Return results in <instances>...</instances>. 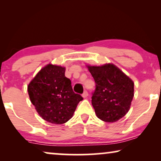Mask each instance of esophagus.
<instances>
[{"label":"esophagus","mask_w":161,"mask_h":161,"mask_svg":"<svg viewBox=\"0 0 161 161\" xmlns=\"http://www.w3.org/2000/svg\"><path fill=\"white\" fill-rule=\"evenodd\" d=\"M88 95H89V94H88V92H87L86 91L83 92V93L82 94V97H83V98H86V97H87Z\"/></svg>","instance_id":"esophagus-1"}]
</instances>
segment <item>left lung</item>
I'll return each instance as SVG.
<instances>
[{"label": "left lung", "instance_id": "obj_1", "mask_svg": "<svg viewBox=\"0 0 161 161\" xmlns=\"http://www.w3.org/2000/svg\"><path fill=\"white\" fill-rule=\"evenodd\" d=\"M87 67L96 83L92 104L97 116L106 122L120 119L130 108L133 81L113 64Z\"/></svg>", "mask_w": 161, "mask_h": 161}]
</instances>
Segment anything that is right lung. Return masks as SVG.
<instances>
[{
  "mask_svg": "<svg viewBox=\"0 0 161 161\" xmlns=\"http://www.w3.org/2000/svg\"><path fill=\"white\" fill-rule=\"evenodd\" d=\"M31 102L43 119L53 124L67 122L83 97L73 92L65 67L51 64L43 67L28 86Z\"/></svg>",
  "mask_w": 161,
  "mask_h": 161,
  "instance_id": "1",
  "label": "right lung"
}]
</instances>
